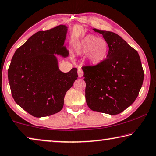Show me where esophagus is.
<instances>
[{
    "label": "esophagus",
    "mask_w": 156,
    "mask_h": 156,
    "mask_svg": "<svg viewBox=\"0 0 156 156\" xmlns=\"http://www.w3.org/2000/svg\"><path fill=\"white\" fill-rule=\"evenodd\" d=\"M78 75L79 78H81L83 76V71L82 70L81 68H78Z\"/></svg>",
    "instance_id": "34e87169"
}]
</instances>
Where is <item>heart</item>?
<instances>
[{"mask_svg":"<svg viewBox=\"0 0 156 156\" xmlns=\"http://www.w3.org/2000/svg\"><path fill=\"white\" fill-rule=\"evenodd\" d=\"M74 48L77 54L87 56L90 64L96 65L106 58L109 46L105 39L89 34L78 41Z\"/></svg>","mask_w":156,"mask_h":156,"instance_id":"b5f03b06","label":"heart"}]
</instances>
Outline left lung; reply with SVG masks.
Returning <instances> with one entry per match:
<instances>
[{
  "mask_svg": "<svg viewBox=\"0 0 156 156\" xmlns=\"http://www.w3.org/2000/svg\"><path fill=\"white\" fill-rule=\"evenodd\" d=\"M109 44L103 61L83 67L85 98L94 112L116 115L135 101L142 87L144 72L138 51L120 36L94 28Z\"/></svg>",
  "mask_w": 156,
  "mask_h": 156,
  "instance_id": "1",
  "label": "left lung"
}]
</instances>
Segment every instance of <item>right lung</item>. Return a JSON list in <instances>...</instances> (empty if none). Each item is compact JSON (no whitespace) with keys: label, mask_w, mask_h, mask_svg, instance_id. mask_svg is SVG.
Here are the masks:
<instances>
[{"label":"right lung","mask_w":156,"mask_h":156,"mask_svg":"<svg viewBox=\"0 0 156 156\" xmlns=\"http://www.w3.org/2000/svg\"><path fill=\"white\" fill-rule=\"evenodd\" d=\"M68 31L60 25L40 31L16 49L8 69V80L15 102L31 115L45 117L59 112L67 91L77 80V69H59L56 55L66 58L64 45Z\"/></svg>","instance_id":"add662e5"}]
</instances>
